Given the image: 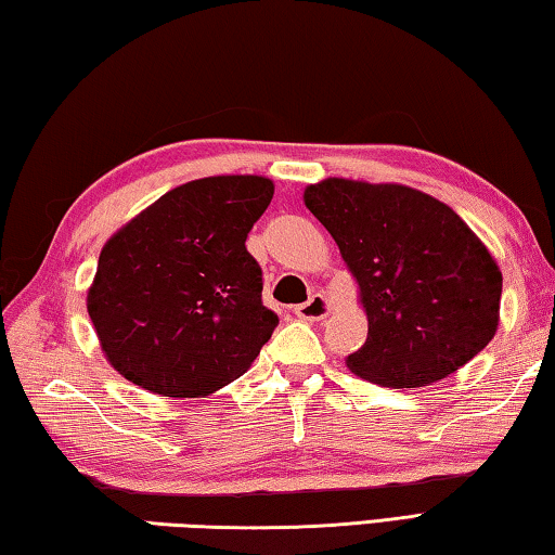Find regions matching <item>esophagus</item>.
<instances>
[{
	"label": "esophagus",
	"instance_id": "34e87169",
	"mask_svg": "<svg viewBox=\"0 0 555 555\" xmlns=\"http://www.w3.org/2000/svg\"><path fill=\"white\" fill-rule=\"evenodd\" d=\"M295 314L299 319H305V322H322L328 314H332V302H328V297L322 293H314L312 297L307 299L305 305H299L295 309Z\"/></svg>",
	"mask_w": 555,
	"mask_h": 555
}]
</instances>
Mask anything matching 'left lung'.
<instances>
[{
  "instance_id": "1",
  "label": "left lung",
  "mask_w": 555,
  "mask_h": 555,
  "mask_svg": "<svg viewBox=\"0 0 555 555\" xmlns=\"http://www.w3.org/2000/svg\"><path fill=\"white\" fill-rule=\"evenodd\" d=\"M305 204L332 233L367 317L348 371L383 387L439 383L500 326L502 272L449 204L397 182L326 178Z\"/></svg>"
}]
</instances>
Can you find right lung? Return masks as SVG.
Returning a JSON list of instances; mask_svg holds the SVG:
<instances>
[{"instance_id": "1", "label": "right lung", "mask_w": 555, "mask_h": 555, "mask_svg": "<svg viewBox=\"0 0 555 555\" xmlns=\"http://www.w3.org/2000/svg\"><path fill=\"white\" fill-rule=\"evenodd\" d=\"M272 192L262 175L199 178L112 233L87 314L116 373L160 397H209L248 371L278 326L246 250Z\"/></svg>"}]
</instances>
